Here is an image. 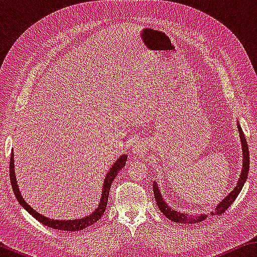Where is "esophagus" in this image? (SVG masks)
<instances>
[{
    "label": "esophagus",
    "mask_w": 257,
    "mask_h": 257,
    "mask_svg": "<svg viewBox=\"0 0 257 257\" xmlns=\"http://www.w3.org/2000/svg\"><path fill=\"white\" fill-rule=\"evenodd\" d=\"M133 152H134V153H136V154H139V153H143V150H142V147L138 145V146H136V147H134Z\"/></svg>",
    "instance_id": "1"
}]
</instances>
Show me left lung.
I'll return each mask as SVG.
<instances>
[{
	"mask_svg": "<svg viewBox=\"0 0 257 257\" xmlns=\"http://www.w3.org/2000/svg\"><path fill=\"white\" fill-rule=\"evenodd\" d=\"M238 130H239V135H240V141H241V147H242V170L240 173V178L237 182V186L234 187V189L230 193L227 197H225L222 202H221L219 205L216 206L215 212L211 213L213 215H219L222 214L225 211L228 210L229 206H231V204L234 202V199L237 198L238 194L240 193V190L242 188L243 184L248 177V171H249V151H248V145H247L245 135L242 133V129L240 127V124H238ZM153 191H154V197L156 204L160 208V211L163 213V214L168 217L169 220L173 221V222L177 223H182V224H194L197 222H202L203 220L206 219L207 215H189V214H184V213L177 212L168 205L167 203L164 202V199L161 195L159 187L156 185V182H153Z\"/></svg>",
	"mask_w": 257,
	"mask_h": 257,
	"instance_id": "left-lung-1",
	"label": "left lung"
}]
</instances>
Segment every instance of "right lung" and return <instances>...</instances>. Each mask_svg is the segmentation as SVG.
<instances>
[{
	"mask_svg": "<svg viewBox=\"0 0 257 257\" xmlns=\"http://www.w3.org/2000/svg\"><path fill=\"white\" fill-rule=\"evenodd\" d=\"M125 161H127V155H122L116 160V162L113 164V167L110 169V171L107 172L105 180H104V186H103V191H102V197L101 201L98 203V207L95 210L92 214L89 216H85L82 219L79 220H53L50 219V217H45L44 215L40 214V213L36 212L32 208V206H29L27 203H26L25 199L21 196L18 185H17V180H16V175H15V165H14V150L11 151V155H10V180H11V185H12V189H14V193L16 195V198L18 199V202L20 203V205L25 207L26 211H28L30 213V215H33L35 219L40 221L41 223L44 225H47L52 229H58V230H62V231H79V230L85 229L89 225L94 224L96 221L101 219L102 215L104 214V212L106 210V205H107V199H108V194H110V188L113 180L118 175V172L121 170V168L124 167Z\"/></svg>",
	"mask_w": 257,
	"mask_h": 257,
	"instance_id": "1",
	"label": "right lung"
}]
</instances>
